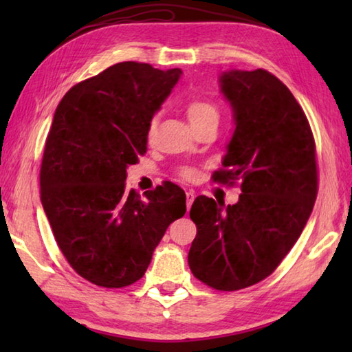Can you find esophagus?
<instances>
[{"label":"esophagus","mask_w":352,"mask_h":352,"mask_svg":"<svg viewBox=\"0 0 352 352\" xmlns=\"http://www.w3.org/2000/svg\"><path fill=\"white\" fill-rule=\"evenodd\" d=\"M194 199H195V194L192 192V190H188V192H186V206H188V210L190 208V205H192Z\"/></svg>","instance_id":"34e87169"}]
</instances>
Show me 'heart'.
Segmentation results:
<instances>
[{"instance_id":"heart-1","label":"heart","mask_w":352,"mask_h":352,"mask_svg":"<svg viewBox=\"0 0 352 352\" xmlns=\"http://www.w3.org/2000/svg\"><path fill=\"white\" fill-rule=\"evenodd\" d=\"M184 111H186V116L189 119L190 126H195V124H199L201 121H206V119H217V116H219L216 105L210 102V100L200 99V98L189 99L186 105H184ZM153 129H155V121H152L151 126H148V136L152 135ZM182 175L184 178H192L194 170L183 169Z\"/></svg>"}]
</instances>
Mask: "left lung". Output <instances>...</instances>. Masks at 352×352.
<instances>
[{"instance_id": "8db88e82", "label": "left lung", "mask_w": 352, "mask_h": 352, "mask_svg": "<svg viewBox=\"0 0 352 352\" xmlns=\"http://www.w3.org/2000/svg\"><path fill=\"white\" fill-rule=\"evenodd\" d=\"M219 87L234 130L214 180H241L242 194L228 206L194 200L188 264L201 283L231 292L272 275L295 245L317 199V160L305 111L278 77L228 69Z\"/></svg>"}]
</instances>
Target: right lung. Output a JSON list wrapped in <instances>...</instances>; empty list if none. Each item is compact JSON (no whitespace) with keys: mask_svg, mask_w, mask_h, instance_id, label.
<instances>
[{"mask_svg":"<svg viewBox=\"0 0 352 352\" xmlns=\"http://www.w3.org/2000/svg\"><path fill=\"white\" fill-rule=\"evenodd\" d=\"M182 74L116 63L71 88L52 118L41 205L69 265L100 287L142 278L168 226L186 212L174 183L147 190L144 200L126 188L127 168L146 153L152 118Z\"/></svg>","mask_w":352,"mask_h":352,"instance_id":"add662e5","label":"right lung"}]
</instances>
